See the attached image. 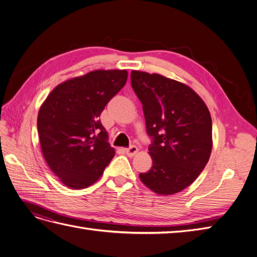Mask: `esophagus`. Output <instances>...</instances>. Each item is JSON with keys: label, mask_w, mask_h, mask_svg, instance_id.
I'll return each instance as SVG.
<instances>
[{"label": "esophagus", "mask_w": 257, "mask_h": 257, "mask_svg": "<svg viewBox=\"0 0 257 257\" xmlns=\"http://www.w3.org/2000/svg\"><path fill=\"white\" fill-rule=\"evenodd\" d=\"M138 152V148L136 146H131L127 149H125V153L128 155V157H134V155Z\"/></svg>", "instance_id": "1"}]
</instances>
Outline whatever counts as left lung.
<instances>
[{"mask_svg":"<svg viewBox=\"0 0 257 257\" xmlns=\"http://www.w3.org/2000/svg\"><path fill=\"white\" fill-rule=\"evenodd\" d=\"M131 84L143 104L153 164L139 174L159 195H172L192 184L212 149V121L204 100L188 85L159 74L133 71Z\"/></svg>","mask_w":257,"mask_h":257,"instance_id":"8db88e82","label":"left lung"}]
</instances>
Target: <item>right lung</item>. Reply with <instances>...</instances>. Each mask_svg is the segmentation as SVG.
Returning a JSON list of instances; mask_svg holds the SVG:
<instances>
[{
    "mask_svg": "<svg viewBox=\"0 0 257 257\" xmlns=\"http://www.w3.org/2000/svg\"><path fill=\"white\" fill-rule=\"evenodd\" d=\"M126 80L125 69L93 71L59 84L41 106L37 131L42 152L68 188H88L114 157L99 116Z\"/></svg>",
    "mask_w": 257,
    "mask_h": 257,
    "instance_id": "obj_1",
    "label": "right lung"
}]
</instances>
